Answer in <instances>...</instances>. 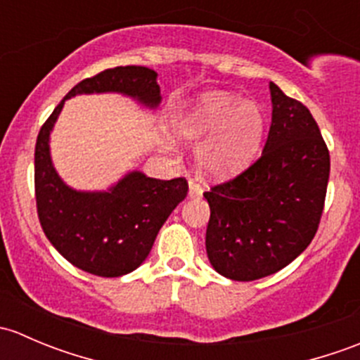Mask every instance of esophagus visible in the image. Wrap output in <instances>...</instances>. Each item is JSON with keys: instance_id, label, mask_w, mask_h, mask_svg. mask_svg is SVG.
Segmentation results:
<instances>
[{"instance_id": "34e87169", "label": "esophagus", "mask_w": 360, "mask_h": 360, "mask_svg": "<svg viewBox=\"0 0 360 360\" xmlns=\"http://www.w3.org/2000/svg\"><path fill=\"white\" fill-rule=\"evenodd\" d=\"M188 197L190 198H200L202 197V188L198 184H195L193 181H190L188 184Z\"/></svg>"}]
</instances>
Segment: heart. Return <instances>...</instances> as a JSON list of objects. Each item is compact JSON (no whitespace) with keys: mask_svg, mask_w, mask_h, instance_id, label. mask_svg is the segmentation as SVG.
Returning a JSON list of instances; mask_svg holds the SVG:
<instances>
[{"mask_svg":"<svg viewBox=\"0 0 360 360\" xmlns=\"http://www.w3.org/2000/svg\"><path fill=\"white\" fill-rule=\"evenodd\" d=\"M264 130V112L257 104L230 92H205L179 108L170 122L174 139L198 143L200 174L223 181L240 172L256 155Z\"/></svg>","mask_w":360,"mask_h":360,"instance_id":"heart-1","label":"heart"}]
</instances>
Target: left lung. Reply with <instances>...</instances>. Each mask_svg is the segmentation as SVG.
<instances>
[{
	"mask_svg": "<svg viewBox=\"0 0 360 360\" xmlns=\"http://www.w3.org/2000/svg\"><path fill=\"white\" fill-rule=\"evenodd\" d=\"M271 127L259 160L214 186L205 249L223 277L250 282L277 274L310 245L324 209L329 151L317 122L270 82Z\"/></svg>",
	"mask_w": 360,
	"mask_h": 360,
	"instance_id": "left-lung-1",
	"label": "left lung"
}]
</instances>
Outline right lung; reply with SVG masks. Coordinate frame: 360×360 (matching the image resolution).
Listing matches in <instances>:
<instances>
[{"instance_id":"right-lung-1","label":"right lung","mask_w":360,"mask_h":360,"mask_svg":"<svg viewBox=\"0 0 360 360\" xmlns=\"http://www.w3.org/2000/svg\"><path fill=\"white\" fill-rule=\"evenodd\" d=\"M157 72L143 66L106 69L72 86L38 134L34 188L38 217L50 244L71 264L99 277H122L144 263L160 228L186 198L183 177L163 181L130 170L108 190H76L59 176L50 136L64 103L76 96L122 94L146 110L162 103Z\"/></svg>"}]
</instances>
